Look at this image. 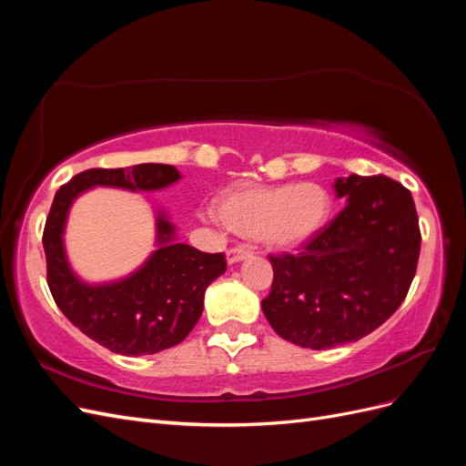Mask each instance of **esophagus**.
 <instances>
[{"label": "esophagus", "mask_w": 466, "mask_h": 466, "mask_svg": "<svg viewBox=\"0 0 466 466\" xmlns=\"http://www.w3.org/2000/svg\"><path fill=\"white\" fill-rule=\"evenodd\" d=\"M250 255H252V250H250L248 247H245V245L231 247V248L228 250V262H229V264H235V262H238V260L248 258Z\"/></svg>", "instance_id": "1"}]
</instances>
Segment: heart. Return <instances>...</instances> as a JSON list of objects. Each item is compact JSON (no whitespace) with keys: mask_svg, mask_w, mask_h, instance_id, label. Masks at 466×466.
<instances>
[{"mask_svg":"<svg viewBox=\"0 0 466 466\" xmlns=\"http://www.w3.org/2000/svg\"><path fill=\"white\" fill-rule=\"evenodd\" d=\"M330 194L315 182L238 190L219 202L221 221L268 247H295L324 228Z\"/></svg>","mask_w":466,"mask_h":466,"instance_id":"heart-1","label":"heart"}]
</instances>
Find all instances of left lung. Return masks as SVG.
<instances>
[{"label":"left lung","mask_w":466,"mask_h":466,"mask_svg":"<svg viewBox=\"0 0 466 466\" xmlns=\"http://www.w3.org/2000/svg\"><path fill=\"white\" fill-rule=\"evenodd\" d=\"M346 206L301 250L270 255L262 299L270 327L293 344L327 350L379 329L404 301L421 233L414 198L385 175L336 178Z\"/></svg>","instance_id":"8db88e82"}]
</instances>
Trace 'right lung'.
<instances>
[{
    "label": "right lung",
    "mask_w": 466,
    "mask_h": 466,
    "mask_svg": "<svg viewBox=\"0 0 466 466\" xmlns=\"http://www.w3.org/2000/svg\"><path fill=\"white\" fill-rule=\"evenodd\" d=\"M180 175L173 165L144 163L126 168H87L56 192L42 247L46 281L66 319L96 344L122 356H147L180 344L198 322L208 286L228 268L223 252H202L173 241V225L157 219L161 248L144 268L116 284L86 286L64 255V223L74 198L95 185L157 190Z\"/></svg>",
    "instance_id": "obj_1"
}]
</instances>
